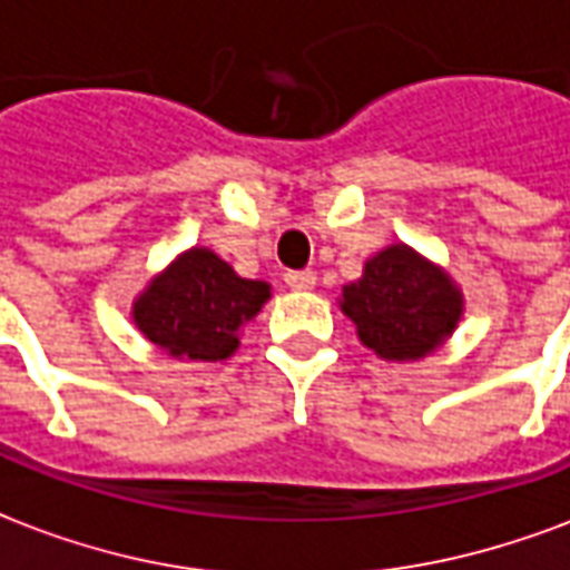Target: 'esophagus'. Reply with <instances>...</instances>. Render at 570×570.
<instances>
[{"label":"esophagus","mask_w":570,"mask_h":570,"mask_svg":"<svg viewBox=\"0 0 570 570\" xmlns=\"http://www.w3.org/2000/svg\"><path fill=\"white\" fill-rule=\"evenodd\" d=\"M285 285H288L291 291L315 288V273L313 269H291V273H285Z\"/></svg>","instance_id":"1"}]
</instances>
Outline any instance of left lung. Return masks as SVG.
Instances as JSON below:
<instances>
[{"label": "left lung", "instance_id": "1", "mask_svg": "<svg viewBox=\"0 0 570 570\" xmlns=\"http://www.w3.org/2000/svg\"><path fill=\"white\" fill-rule=\"evenodd\" d=\"M340 309L380 358L419 361L459 327L464 297L450 273L397 243L373 255L358 282H348Z\"/></svg>", "mask_w": 570, "mask_h": 570}]
</instances>
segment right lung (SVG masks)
I'll use <instances>...</instances> for the list:
<instances>
[{
  "instance_id": "obj_1",
  "label": "right lung",
  "mask_w": 570,
  "mask_h": 570,
  "mask_svg": "<svg viewBox=\"0 0 570 570\" xmlns=\"http://www.w3.org/2000/svg\"><path fill=\"white\" fill-rule=\"evenodd\" d=\"M267 301V282L236 276L212 248H188L136 297L132 322L173 358L224 361Z\"/></svg>"
}]
</instances>
